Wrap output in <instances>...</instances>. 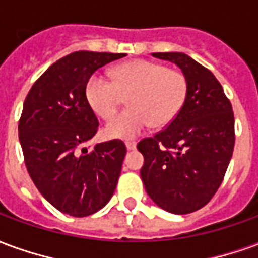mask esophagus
<instances>
[{
    "instance_id": "obj_1",
    "label": "esophagus",
    "mask_w": 258,
    "mask_h": 258,
    "mask_svg": "<svg viewBox=\"0 0 258 258\" xmlns=\"http://www.w3.org/2000/svg\"><path fill=\"white\" fill-rule=\"evenodd\" d=\"M135 146H137V142H135V141H127V142H125V148H127L128 151H134Z\"/></svg>"
}]
</instances>
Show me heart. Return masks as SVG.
I'll use <instances>...</instances> for the list:
<instances>
[{
	"label": "heart",
	"mask_w": 258,
	"mask_h": 258,
	"mask_svg": "<svg viewBox=\"0 0 258 258\" xmlns=\"http://www.w3.org/2000/svg\"><path fill=\"white\" fill-rule=\"evenodd\" d=\"M112 83L98 74L85 85V99L103 120L117 112L129 98L130 107L106 125L112 138H134L149 125L163 128L178 116L188 95V80L184 73L166 64L134 59L110 70Z\"/></svg>",
	"instance_id": "obj_1"
}]
</instances>
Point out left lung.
Returning a JSON list of instances; mask_svg holds the SVG:
<instances>
[{
	"instance_id": "8db88e82",
	"label": "left lung",
	"mask_w": 258,
	"mask_h": 258,
	"mask_svg": "<svg viewBox=\"0 0 258 258\" xmlns=\"http://www.w3.org/2000/svg\"><path fill=\"white\" fill-rule=\"evenodd\" d=\"M178 66L188 95L167 128L138 142L144 156L141 178L163 210L189 214L206 206L220 188L235 145L232 105L209 69L182 52L152 53Z\"/></svg>"
}]
</instances>
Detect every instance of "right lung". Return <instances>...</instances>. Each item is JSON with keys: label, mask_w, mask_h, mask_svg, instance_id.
I'll list each match as a JSON object with an SVG mask.
<instances>
[{"label": "right lung", "mask_w": 258, "mask_h": 258, "mask_svg": "<svg viewBox=\"0 0 258 258\" xmlns=\"http://www.w3.org/2000/svg\"><path fill=\"white\" fill-rule=\"evenodd\" d=\"M124 56L70 53L42 73L23 103L19 141L27 171L40 194L69 216L94 214L116 189L127 149L120 140L84 146L99 127L85 85L98 69Z\"/></svg>", "instance_id": "right-lung-1"}]
</instances>
